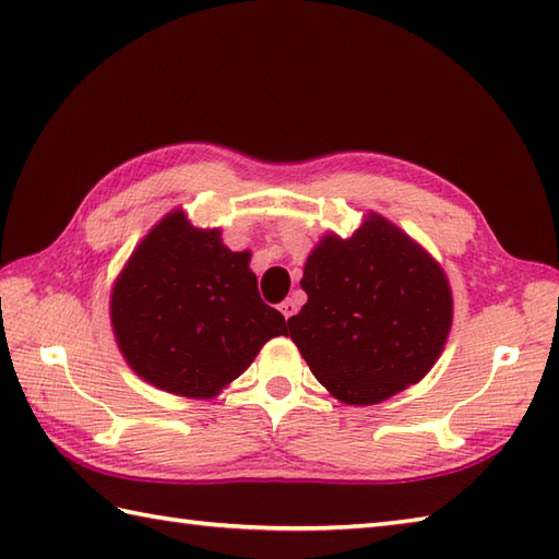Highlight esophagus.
I'll list each match as a JSON object with an SVG mask.
<instances>
[{"label": "esophagus", "instance_id": "obj_1", "mask_svg": "<svg viewBox=\"0 0 559 559\" xmlns=\"http://www.w3.org/2000/svg\"><path fill=\"white\" fill-rule=\"evenodd\" d=\"M278 310H281V314H283V317L290 319L295 312H298V302L288 298V300H283V302L278 305Z\"/></svg>", "mask_w": 559, "mask_h": 559}]
</instances>
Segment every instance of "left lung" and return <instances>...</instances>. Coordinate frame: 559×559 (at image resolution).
Segmentation results:
<instances>
[{
    "mask_svg": "<svg viewBox=\"0 0 559 559\" xmlns=\"http://www.w3.org/2000/svg\"><path fill=\"white\" fill-rule=\"evenodd\" d=\"M307 302L288 319L312 374L338 401L372 406L420 382L451 329L442 266L370 213L348 240L324 235L300 281Z\"/></svg>",
    "mask_w": 559,
    "mask_h": 559,
    "instance_id": "8db88e82",
    "label": "left lung"
}]
</instances>
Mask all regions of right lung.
<instances>
[{"instance_id":"add662e5","label":"right lung","mask_w":559,"mask_h":559,"mask_svg":"<svg viewBox=\"0 0 559 559\" xmlns=\"http://www.w3.org/2000/svg\"><path fill=\"white\" fill-rule=\"evenodd\" d=\"M110 319L129 367L187 399L216 396L269 338L288 334L259 298L249 252H230L218 228H194L185 211L168 213L129 257Z\"/></svg>"}]
</instances>
